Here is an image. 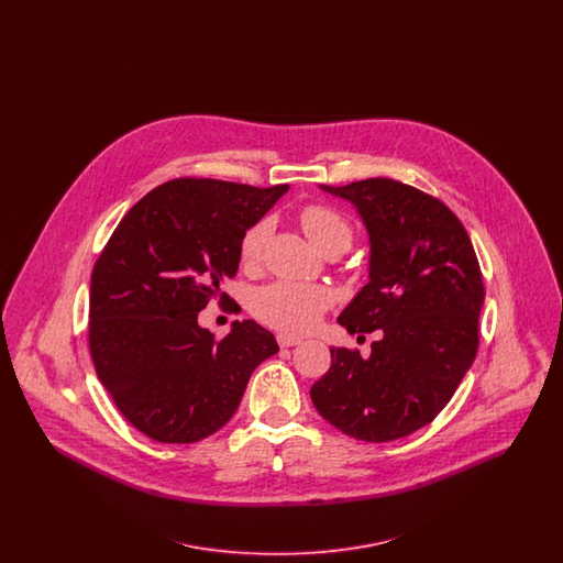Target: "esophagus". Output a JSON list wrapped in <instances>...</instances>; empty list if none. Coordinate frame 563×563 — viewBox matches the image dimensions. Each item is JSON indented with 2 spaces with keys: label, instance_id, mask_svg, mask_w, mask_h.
I'll list each match as a JSON object with an SVG mask.
<instances>
[{
  "label": "esophagus",
  "instance_id": "1",
  "mask_svg": "<svg viewBox=\"0 0 563 563\" xmlns=\"http://www.w3.org/2000/svg\"><path fill=\"white\" fill-rule=\"evenodd\" d=\"M276 340H278V346H280V349H291V346H297V344L301 342V338L289 335V333H278Z\"/></svg>",
  "mask_w": 563,
  "mask_h": 563
}]
</instances>
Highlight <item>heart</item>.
<instances>
[{
	"label": "heart",
	"mask_w": 563,
	"mask_h": 563,
	"mask_svg": "<svg viewBox=\"0 0 563 563\" xmlns=\"http://www.w3.org/2000/svg\"><path fill=\"white\" fill-rule=\"evenodd\" d=\"M299 225L319 251H327L333 246H340L346 251L352 242V228L349 221L335 209L324 205H310L301 209ZM266 236H268L266 221L253 223L242 234L239 251H241V262L244 266H253L260 260ZM329 301L331 297L322 287L278 280L255 291L251 310L257 319L268 322L269 327L299 333L310 329L317 322L319 314L329 306Z\"/></svg>",
	"instance_id": "heart-1"
}]
</instances>
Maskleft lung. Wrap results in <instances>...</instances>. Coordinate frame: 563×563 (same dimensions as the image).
I'll return each instance as SVG.
<instances>
[{"label":"left lung","instance_id":"1","mask_svg":"<svg viewBox=\"0 0 563 563\" xmlns=\"http://www.w3.org/2000/svg\"><path fill=\"white\" fill-rule=\"evenodd\" d=\"M321 189L349 200L369 234V283L338 322L349 333L382 329V340L367 358L331 349L310 397L349 437L395 441L432 422L475 361L479 262L460 219L420 189L384 177Z\"/></svg>","mask_w":563,"mask_h":563}]
</instances>
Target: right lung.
<instances>
[{
  "label": "right lung",
  "instance_id": "add662e5",
  "mask_svg": "<svg viewBox=\"0 0 563 563\" xmlns=\"http://www.w3.org/2000/svg\"><path fill=\"white\" fill-rule=\"evenodd\" d=\"M289 186L173 179L113 230L90 276L88 342L122 416L154 441L194 443L239 409L255 367L278 352L268 329L234 321L223 340L198 324L241 264L242 234Z\"/></svg>",
  "mask_w": 563,
  "mask_h": 563
}]
</instances>
